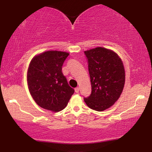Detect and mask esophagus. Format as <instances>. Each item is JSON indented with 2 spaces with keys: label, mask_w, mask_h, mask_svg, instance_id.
I'll use <instances>...</instances> for the list:
<instances>
[{
  "label": "esophagus",
  "mask_w": 152,
  "mask_h": 152,
  "mask_svg": "<svg viewBox=\"0 0 152 152\" xmlns=\"http://www.w3.org/2000/svg\"><path fill=\"white\" fill-rule=\"evenodd\" d=\"M75 93H79V91H80V88H79V87H77V88L75 89Z\"/></svg>",
  "instance_id": "obj_1"
}]
</instances>
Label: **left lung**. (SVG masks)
<instances>
[{"label":"left lung","mask_w":152,"mask_h":152,"mask_svg":"<svg viewBox=\"0 0 152 152\" xmlns=\"http://www.w3.org/2000/svg\"><path fill=\"white\" fill-rule=\"evenodd\" d=\"M88 64L91 94L84 98L91 109L103 111L119 99L125 83L123 62L118 54L102 47L84 51Z\"/></svg>","instance_id":"8db88e82"}]
</instances>
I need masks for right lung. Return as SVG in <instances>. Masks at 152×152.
I'll use <instances>...</instances> for the list:
<instances>
[{"instance_id": "obj_1", "label": "right lung", "mask_w": 152, "mask_h": 152, "mask_svg": "<svg viewBox=\"0 0 152 152\" xmlns=\"http://www.w3.org/2000/svg\"><path fill=\"white\" fill-rule=\"evenodd\" d=\"M69 55L66 52L48 50L34 56L27 72L30 95L39 107L53 112L63 110L74 93L62 73Z\"/></svg>"}]
</instances>
